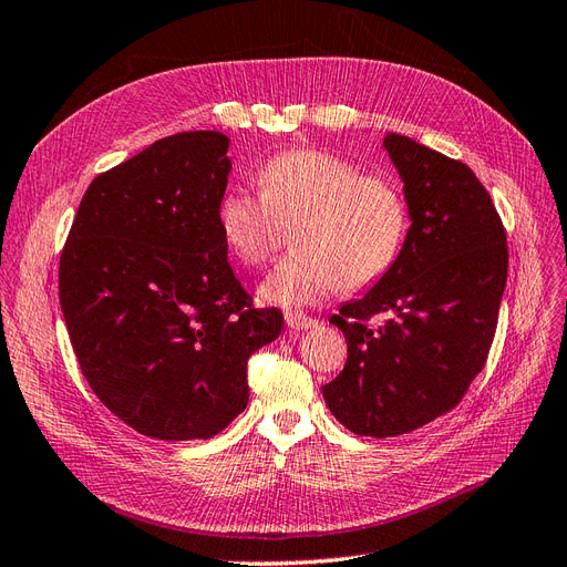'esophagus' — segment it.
<instances>
[{
    "mask_svg": "<svg viewBox=\"0 0 567 567\" xmlns=\"http://www.w3.org/2000/svg\"><path fill=\"white\" fill-rule=\"evenodd\" d=\"M285 322H287L289 330H297V332H299V330H310V327L318 324L316 318H310V316L301 313V310H287V313H285Z\"/></svg>",
    "mask_w": 567,
    "mask_h": 567,
    "instance_id": "obj_1",
    "label": "esophagus"
}]
</instances>
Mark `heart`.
<instances>
[{"mask_svg": "<svg viewBox=\"0 0 567 567\" xmlns=\"http://www.w3.org/2000/svg\"><path fill=\"white\" fill-rule=\"evenodd\" d=\"M259 193L230 188L218 228L233 257L259 268L295 226V254L270 272L261 297L285 308L310 306L339 287L362 289L395 264L408 235V203L386 176L316 148L285 151L257 172Z\"/></svg>", "mask_w": 567, "mask_h": 567, "instance_id": "b5f03b06", "label": "heart"}]
</instances>
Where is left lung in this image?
Segmentation results:
<instances>
[{
    "label": "left lung",
    "mask_w": 567,
    "mask_h": 567,
    "mask_svg": "<svg viewBox=\"0 0 567 567\" xmlns=\"http://www.w3.org/2000/svg\"><path fill=\"white\" fill-rule=\"evenodd\" d=\"M383 148L412 226L386 276L332 316L349 358L322 386L339 422L372 437L410 433L460 405L495 339L508 270L502 218L464 162L400 134ZM374 315L384 316L379 328Z\"/></svg>",
    "instance_id": "1"
}]
</instances>
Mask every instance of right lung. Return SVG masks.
<instances>
[{"label": "right lung", "mask_w": 567, "mask_h": 567, "mask_svg": "<svg viewBox=\"0 0 567 567\" xmlns=\"http://www.w3.org/2000/svg\"><path fill=\"white\" fill-rule=\"evenodd\" d=\"M221 132L159 138L86 188L61 254L59 299L91 391L157 441L221 433L247 408V360L278 339L218 228Z\"/></svg>", "instance_id": "add662e5"}]
</instances>
